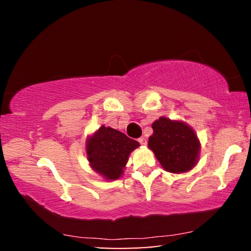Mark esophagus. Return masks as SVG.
<instances>
[{"label":"esophagus","mask_w":251,"mask_h":251,"mask_svg":"<svg viewBox=\"0 0 251 251\" xmlns=\"http://www.w3.org/2000/svg\"><path fill=\"white\" fill-rule=\"evenodd\" d=\"M138 142H139V143H141V144H142V145H144V146H145V145H146V144H147V139H146L145 137H141V138H139V139H138Z\"/></svg>","instance_id":"34e87169"}]
</instances>
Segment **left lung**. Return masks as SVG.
I'll list each match as a JSON object with an SVG mask.
<instances>
[{"mask_svg":"<svg viewBox=\"0 0 251 251\" xmlns=\"http://www.w3.org/2000/svg\"><path fill=\"white\" fill-rule=\"evenodd\" d=\"M148 148L154 151L161 167L168 173L182 174L196 166L201 142L195 130L185 122L159 117L151 124Z\"/></svg>","mask_w":251,"mask_h":251,"instance_id":"1","label":"left lung"}]
</instances>
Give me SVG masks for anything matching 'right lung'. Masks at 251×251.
Here are the masks:
<instances>
[{
  "instance_id": "right-lung-1",
  "label": "right lung",
  "mask_w": 251,
  "mask_h": 251,
  "mask_svg": "<svg viewBox=\"0 0 251 251\" xmlns=\"http://www.w3.org/2000/svg\"><path fill=\"white\" fill-rule=\"evenodd\" d=\"M139 146L122 131L101 125L88 136L85 150L93 171L105 180H116L124 174L130 152Z\"/></svg>"
}]
</instances>
